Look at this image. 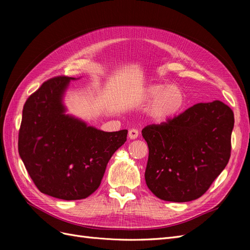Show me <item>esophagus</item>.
<instances>
[{"label":"esophagus","instance_id":"obj_1","mask_svg":"<svg viewBox=\"0 0 250 250\" xmlns=\"http://www.w3.org/2000/svg\"><path fill=\"white\" fill-rule=\"evenodd\" d=\"M139 134H140L139 130L135 129V128H132V129H130L129 132H128V138L130 140H134L139 137Z\"/></svg>","mask_w":250,"mask_h":250}]
</instances>
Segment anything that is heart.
I'll return each mask as SVG.
<instances>
[{"label": "heart", "instance_id": "heart-1", "mask_svg": "<svg viewBox=\"0 0 250 250\" xmlns=\"http://www.w3.org/2000/svg\"><path fill=\"white\" fill-rule=\"evenodd\" d=\"M145 99L152 101L149 115L156 122H168L183 110L186 103L184 90L174 84L155 83L150 84L145 92Z\"/></svg>", "mask_w": 250, "mask_h": 250}]
</instances>
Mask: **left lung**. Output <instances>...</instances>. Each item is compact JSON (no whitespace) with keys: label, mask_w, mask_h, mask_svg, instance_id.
<instances>
[{"label":"left lung","mask_w":250,"mask_h":250,"mask_svg":"<svg viewBox=\"0 0 250 250\" xmlns=\"http://www.w3.org/2000/svg\"><path fill=\"white\" fill-rule=\"evenodd\" d=\"M233 112L221 101L198 103L179 116L142 130L149 156V190L166 201L187 202L206 193L228 165Z\"/></svg>","instance_id":"1"}]
</instances>
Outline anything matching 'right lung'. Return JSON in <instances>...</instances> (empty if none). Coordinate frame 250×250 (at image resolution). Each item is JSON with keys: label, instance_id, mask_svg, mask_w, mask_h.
Here are the masks:
<instances>
[{"label": "right lung", "instance_id": "1", "mask_svg": "<svg viewBox=\"0 0 250 250\" xmlns=\"http://www.w3.org/2000/svg\"><path fill=\"white\" fill-rule=\"evenodd\" d=\"M43 82L22 108L19 153L39 190L63 200L84 199L99 188L127 130L105 132L65 115L62 98L71 80Z\"/></svg>", "mask_w": 250, "mask_h": 250}]
</instances>
